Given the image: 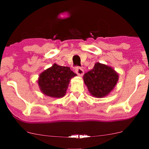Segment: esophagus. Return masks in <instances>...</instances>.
Segmentation results:
<instances>
[{"mask_svg": "<svg viewBox=\"0 0 149 149\" xmlns=\"http://www.w3.org/2000/svg\"><path fill=\"white\" fill-rule=\"evenodd\" d=\"M75 72H76V73L79 75V76H83V74H84V71H83V68L79 66L75 68Z\"/></svg>", "mask_w": 149, "mask_h": 149, "instance_id": "esophagus-1", "label": "esophagus"}]
</instances>
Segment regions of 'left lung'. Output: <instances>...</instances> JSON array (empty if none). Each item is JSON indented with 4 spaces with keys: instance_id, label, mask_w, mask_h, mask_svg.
<instances>
[{
    "instance_id": "1",
    "label": "left lung",
    "mask_w": 149,
    "mask_h": 149,
    "mask_svg": "<svg viewBox=\"0 0 149 149\" xmlns=\"http://www.w3.org/2000/svg\"><path fill=\"white\" fill-rule=\"evenodd\" d=\"M118 79V74L111 67L98 62L83 75V80L89 93L96 97L109 94L117 84Z\"/></svg>"
}]
</instances>
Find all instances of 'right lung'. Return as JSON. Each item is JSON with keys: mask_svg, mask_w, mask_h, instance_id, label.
Segmentation results:
<instances>
[{"mask_svg": "<svg viewBox=\"0 0 149 149\" xmlns=\"http://www.w3.org/2000/svg\"><path fill=\"white\" fill-rule=\"evenodd\" d=\"M77 75L69 67L54 64L40 74L38 85L44 94L52 97H62L68 89L70 79Z\"/></svg>", "mask_w": 149, "mask_h": 149, "instance_id": "right-lung-1", "label": "right lung"}]
</instances>
